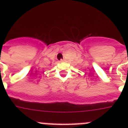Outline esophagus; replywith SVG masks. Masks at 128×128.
Returning a JSON list of instances; mask_svg holds the SVG:
<instances>
[{
	"instance_id": "1",
	"label": "esophagus",
	"mask_w": 128,
	"mask_h": 128,
	"mask_svg": "<svg viewBox=\"0 0 128 128\" xmlns=\"http://www.w3.org/2000/svg\"><path fill=\"white\" fill-rule=\"evenodd\" d=\"M60 62H64V60H62H62H60Z\"/></svg>"
}]
</instances>
